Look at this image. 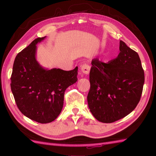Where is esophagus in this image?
<instances>
[{
  "instance_id": "obj_1",
  "label": "esophagus",
  "mask_w": 156,
  "mask_h": 156,
  "mask_svg": "<svg viewBox=\"0 0 156 156\" xmlns=\"http://www.w3.org/2000/svg\"><path fill=\"white\" fill-rule=\"evenodd\" d=\"M81 72L84 74L88 75L90 72V66L87 64H84L81 66Z\"/></svg>"
}]
</instances>
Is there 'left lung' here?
<instances>
[{"label": "left lung", "instance_id": "1", "mask_svg": "<svg viewBox=\"0 0 156 156\" xmlns=\"http://www.w3.org/2000/svg\"><path fill=\"white\" fill-rule=\"evenodd\" d=\"M120 53L108 63L92 60L88 105L93 116L112 123L133 111L143 92L144 73L138 53L120 41Z\"/></svg>", "mask_w": 156, "mask_h": 156}]
</instances>
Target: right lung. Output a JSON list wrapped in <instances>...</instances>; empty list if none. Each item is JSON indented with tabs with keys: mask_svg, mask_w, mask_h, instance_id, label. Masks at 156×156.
<instances>
[{
	"mask_svg": "<svg viewBox=\"0 0 156 156\" xmlns=\"http://www.w3.org/2000/svg\"><path fill=\"white\" fill-rule=\"evenodd\" d=\"M46 36L37 37L15 58L11 89L20 111L41 124L55 120L62 111L64 92L77 81L78 67L73 70L45 69L37 62L36 45Z\"/></svg>",
	"mask_w": 156,
	"mask_h": 156,
	"instance_id": "add662e5",
	"label": "right lung"
}]
</instances>
